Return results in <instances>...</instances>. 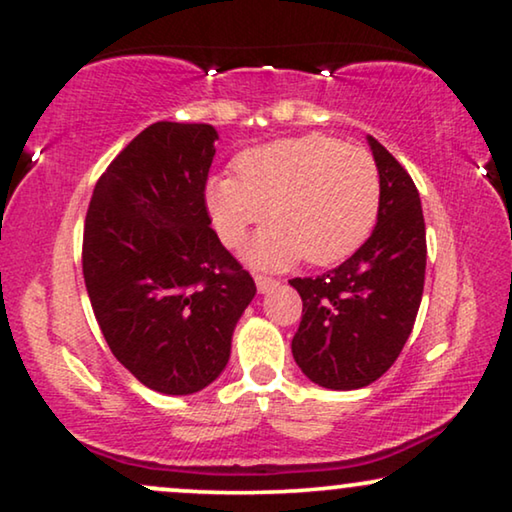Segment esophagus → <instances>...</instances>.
<instances>
[{"mask_svg":"<svg viewBox=\"0 0 512 512\" xmlns=\"http://www.w3.org/2000/svg\"><path fill=\"white\" fill-rule=\"evenodd\" d=\"M256 286H258V291H261V293H268V291H272V289H277V286H279V279L256 275Z\"/></svg>","mask_w":512,"mask_h":512,"instance_id":"1","label":"esophagus"}]
</instances>
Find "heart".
Here are the masks:
<instances>
[{"label":"heart","instance_id":"1","mask_svg":"<svg viewBox=\"0 0 512 512\" xmlns=\"http://www.w3.org/2000/svg\"><path fill=\"white\" fill-rule=\"evenodd\" d=\"M235 174L207 181L205 202L216 235L240 247L270 212V226L247 256L261 268H284L305 256L312 265L345 261L373 233L382 179L373 156L331 135L286 137L254 146Z\"/></svg>","mask_w":512,"mask_h":512}]
</instances>
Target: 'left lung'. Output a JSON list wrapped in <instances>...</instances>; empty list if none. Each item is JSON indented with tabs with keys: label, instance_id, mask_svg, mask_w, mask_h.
Listing matches in <instances>:
<instances>
[{
	"label": "left lung",
	"instance_id": "8db88e82",
	"mask_svg": "<svg viewBox=\"0 0 512 512\" xmlns=\"http://www.w3.org/2000/svg\"><path fill=\"white\" fill-rule=\"evenodd\" d=\"M382 179L373 235L338 268L296 277L303 321L291 352L314 384L335 391L368 387L394 366L415 326L424 291L426 228L415 181L368 135Z\"/></svg>",
	"mask_w": 512,
	"mask_h": 512
}]
</instances>
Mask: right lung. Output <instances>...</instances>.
<instances>
[{
    "instance_id": "obj_1",
    "label": "right lung",
    "mask_w": 512,
    "mask_h": 512,
    "mask_svg": "<svg viewBox=\"0 0 512 512\" xmlns=\"http://www.w3.org/2000/svg\"><path fill=\"white\" fill-rule=\"evenodd\" d=\"M216 139L207 123L149 125L95 184L83 228V279L111 354L170 396L195 394L223 373L256 296L254 279L209 228Z\"/></svg>"
}]
</instances>
